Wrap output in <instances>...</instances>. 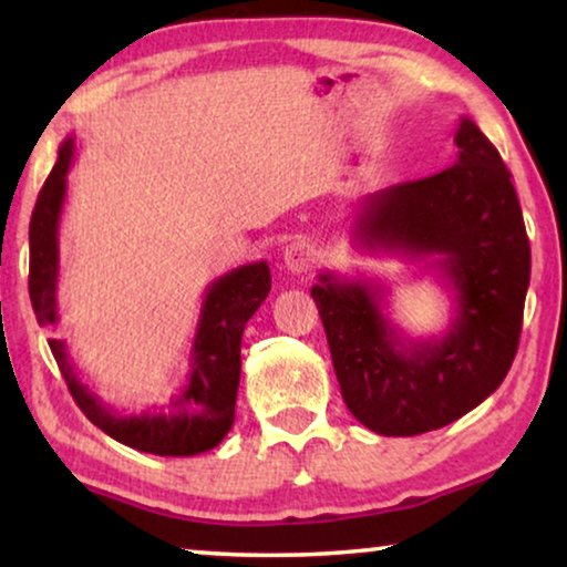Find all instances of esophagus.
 <instances>
[{"mask_svg": "<svg viewBox=\"0 0 567 567\" xmlns=\"http://www.w3.org/2000/svg\"><path fill=\"white\" fill-rule=\"evenodd\" d=\"M315 245L309 239H297L284 250V266L291 270V274H305L315 266Z\"/></svg>", "mask_w": 567, "mask_h": 567, "instance_id": "1", "label": "esophagus"}]
</instances>
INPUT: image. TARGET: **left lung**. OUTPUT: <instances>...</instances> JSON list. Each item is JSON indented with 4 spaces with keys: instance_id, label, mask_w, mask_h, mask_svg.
<instances>
[{
    "instance_id": "8db88e82",
    "label": "left lung",
    "mask_w": 567,
    "mask_h": 567,
    "mask_svg": "<svg viewBox=\"0 0 567 567\" xmlns=\"http://www.w3.org/2000/svg\"><path fill=\"white\" fill-rule=\"evenodd\" d=\"M456 159L436 175L374 193L355 237L367 250L429 260L454 293L436 338L413 340L384 315L386 289L320 274V309L348 410L379 436L444 429L498 390L514 363L532 250L514 183L475 121L454 134Z\"/></svg>"
}]
</instances>
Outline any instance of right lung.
Wrapping results in <instances>:
<instances>
[{"label": "right lung", "instance_id": "add662e5", "mask_svg": "<svg viewBox=\"0 0 567 567\" xmlns=\"http://www.w3.org/2000/svg\"><path fill=\"white\" fill-rule=\"evenodd\" d=\"M74 136L59 146V159L49 181L38 193L30 219V301L38 324L59 322V221L66 200V173L74 159ZM270 291V268L266 260L247 262L212 281L200 305L196 338L190 348L188 377L165 405L123 415L100 402L95 392L76 377L66 343L51 338V353L69 392L84 415L107 436L136 452L157 456H193L219 446L235 423L239 386V346L250 317Z\"/></svg>", "mask_w": 567, "mask_h": 567}]
</instances>
